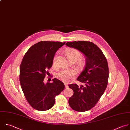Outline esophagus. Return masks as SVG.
Wrapping results in <instances>:
<instances>
[{"label":"esophagus","instance_id":"34e87169","mask_svg":"<svg viewBox=\"0 0 130 130\" xmlns=\"http://www.w3.org/2000/svg\"><path fill=\"white\" fill-rule=\"evenodd\" d=\"M64 85H65V87L66 88H68V85H67V84H64Z\"/></svg>","mask_w":130,"mask_h":130}]
</instances>
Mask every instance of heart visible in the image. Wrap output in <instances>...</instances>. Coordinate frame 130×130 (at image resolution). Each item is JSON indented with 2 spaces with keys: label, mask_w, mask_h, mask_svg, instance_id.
<instances>
[{
  "label": "heart",
  "mask_w": 130,
  "mask_h": 130,
  "mask_svg": "<svg viewBox=\"0 0 130 130\" xmlns=\"http://www.w3.org/2000/svg\"><path fill=\"white\" fill-rule=\"evenodd\" d=\"M66 54L67 58L69 60L72 59H75L77 60L81 57L80 53L78 50L74 48H70L67 50L66 51ZM56 58L57 57L56 56L54 59V63L56 62ZM76 73V71L73 70L64 69L60 71L57 74V77L63 82L68 83L72 79V78L75 76Z\"/></svg>",
  "instance_id": "heart-1"
}]
</instances>
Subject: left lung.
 <instances>
[{
    "label": "left lung",
    "mask_w": 130,
    "mask_h": 130,
    "mask_svg": "<svg viewBox=\"0 0 130 130\" xmlns=\"http://www.w3.org/2000/svg\"><path fill=\"white\" fill-rule=\"evenodd\" d=\"M66 45L78 50L86 58L85 68L77 78L85 85L80 87L76 84L69 85L73 91V95L69 99V105L75 111H87L95 105L107 87L109 77L107 61L102 51L92 42H68Z\"/></svg>",
    "instance_id": "8db88e82"
}]
</instances>
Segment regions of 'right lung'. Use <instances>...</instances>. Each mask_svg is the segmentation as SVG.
<instances>
[{
  "mask_svg": "<svg viewBox=\"0 0 130 130\" xmlns=\"http://www.w3.org/2000/svg\"><path fill=\"white\" fill-rule=\"evenodd\" d=\"M65 42L41 41L31 46L20 67V81L25 97L35 109L46 111L55 104V97L64 89V84L56 78L44 83L47 70L53 65L57 51Z\"/></svg>",
  "mask_w": 130,
  "mask_h": 130,
  "instance_id": "1",
  "label": "right lung"
}]
</instances>
